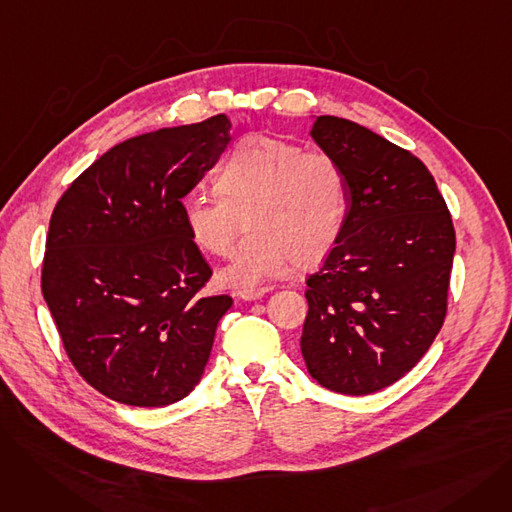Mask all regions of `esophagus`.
Here are the masks:
<instances>
[{
    "instance_id": "esophagus-1",
    "label": "esophagus",
    "mask_w": 512,
    "mask_h": 512,
    "mask_svg": "<svg viewBox=\"0 0 512 512\" xmlns=\"http://www.w3.org/2000/svg\"><path fill=\"white\" fill-rule=\"evenodd\" d=\"M272 290V286H263V288H247V290H240L238 297L245 299V301H255V299H261L263 294H267Z\"/></svg>"
}]
</instances>
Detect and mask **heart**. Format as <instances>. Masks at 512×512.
<instances>
[{"mask_svg":"<svg viewBox=\"0 0 512 512\" xmlns=\"http://www.w3.org/2000/svg\"><path fill=\"white\" fill-rule=\"evenodd\" d=\"M215 193H193L182 222L193 245L226 255L247 215V236L218 280L230 288H261L284 278L297 261L326 257L344 228L348 186L340 161L326 151L270 137L240 141L213 180Z\"/></svg>","mask_w":512,"mask_h":512,"instance_id":"obj_1","label":"heart"}]
</instances>
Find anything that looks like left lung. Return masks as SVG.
I'll use <instances>...</instances> for the list:
<instances>
[{
  "label": "left lung",
  "mask_w": 512,
  "mask_h": 512,
  "mask_svg": "<svg viewBox=\"0 0 512 512\" xmlns=\"http://www.w3.org/2000/svg\"><path fill=\"white\" fill-rule=\"evenodd\" d=\"M311 137L340 161L348 209L336 245L307 278L301 351L321 386L363 396L409 373L438 336L454 226L411 151L336 116H319Z\"/></svg>",
  "instance_id": "obj_1"
}]
</instances>
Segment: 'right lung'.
Returning <instances> with one entry per match:
<instances>
[{"label": "right lung", "instance_id": "right-lung-1", "mask_svg": "<svg viewBox=\"0 0 512 512\" xmlns=\"http://www.w3.org/2000/svg\"><path fill=\"white\" fill-rule=\"evenodd\" d=\"M226 114L139 134L80 174L51 213L43 299L74 369L103 396L166 407L203 375L228 294L188 238L182 197L230 143Z\"/></svg>", "mask_w": 512, "mask_h": 512}]
</instances>
